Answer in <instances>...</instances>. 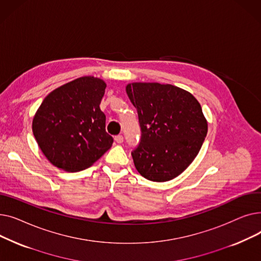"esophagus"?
Masks as SVG:
<instances>
[{
  "instance_id": "esophagus-1",
  "label": "esophagus",
  "mask_w": 261,
  "mask_h": 261,
  "mask_svg": "<svg viewBox=\"0 0 261 261\" xmlns=\"http://www.w3.org/2000/svg\"><path fill=\"white\" fill-rule=\"evenodd\" d=\"M114 140H115V142H116L117 144H121V143L123 142V136H122V135H116Z\"/></svg>"
}]
</instances>
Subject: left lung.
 <instances>
[{
  "instance_id": "8db88e82",
  "label": "left lung",
  "mask_w": 261,
  "mask_h": 261,
  "mask_svg": "<svg viewBox=\"0 0 261 261\" xmlns=\"http://www.w3.org/2000/svg\"><path fill=\"white\" fill-rule=\"evenodd\" d=\"M138 110L141 140L131 152L134 165L147 180L166 182L195 160L207 134L199 101L189 92L158 82L126 87Z\"/></svg>"
}]
</instances>
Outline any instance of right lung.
<instances>
[{"mask_svg":"<svg viewBox=\"0 0 261 261\" xmlns=\"http://www.w3.org/2000/svg\"><path fill=\"white\" fill-rule=\"evenodd\" d=\"M107 85L92 76L75 79L49 93L33 120L35 139L47 160L62 170H84L111 148L99 105Z\"/></svg>","mask_w":261,"mask_h":261,"instance_id":"right-lung-1","label":"right lung"}]
</instances>
